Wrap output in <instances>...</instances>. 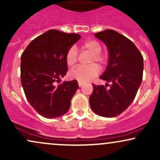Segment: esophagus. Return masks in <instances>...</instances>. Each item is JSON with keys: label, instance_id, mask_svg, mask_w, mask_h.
Here are the masks:
<instances>
[{"label": "esophagus", "instance_id": "esophagus-1", "mask_svg": "<svg viewBox=\"0 0 160 160\" xmlns=\"http://www.w3.org/2000/svg\"><path fill=\"white\" fill-rule=\"evenodd\" d=\"M84 83H85V82H82V81H78V85H79V86H80H80H82V85H83Z\"/></svg>", "mask_w": 160, "mask_h": 160}]
</instances>
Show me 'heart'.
<instances>
[{
    "instance_id": "obj_1",
    "label": "heart",
    "mask_w": 160,
    "mask_h": 160,
    "mask_svg": "<svg viewBox=\"0 0 160 160\" xmlns=\"http://www.w3.org/2000/svg\"><path fill=\"white\" fill-rule=\"evenodd\" d=\"M80 48L83 50L90 52L92 56L89 58V64L88 66H78L70 71V77L76 79L79 81L87 82L95 78L100 72V68L96 64L103 66L107 62V57L102 51V45L95 40H87L80 46ZM65 61L69 67H73L78 62V50L76 47H71L67 51L65 55Z\"/></svg>"
}]
</instances>
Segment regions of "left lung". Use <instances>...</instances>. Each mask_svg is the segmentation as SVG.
<instances>
[{"label":"left lung","mask_w":160,"mask_h":160,"mask_svg":"<svg viewBox=\"0 0 160 160\" xmlns=\"http://www.w3.org/2000/svg\"><path fill=\"white\" fill-rule=\"evenodd\" d=\"M95 36L108 49V65L100 77L108 83L92 84L89 104L96 114L114 117L126 111L135 99L142 82L144 59L133 42L116 31L108 29L95 33Z\"/></svg>","instance_id":"1"}]
</instances>
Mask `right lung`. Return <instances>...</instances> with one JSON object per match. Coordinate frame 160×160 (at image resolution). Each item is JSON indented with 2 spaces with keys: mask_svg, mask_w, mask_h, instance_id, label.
Listing matches in <instances>:
<instances>
[{
  "mask_svg": "<svg viewBox=\"0 0 160 160\" xmlns=\"http://www.w3.org/2000/svg\"><path fill=\"white\" fill-rule=\"evenodd\" d=\"M81 38L78 34L47 31L29 43L21 56V82L27 100L46 118L68 111L79 86L76 80L60 81L68 71L67 51Z\"/></svg>",
  "mask_w": 160,
  "mask_h": 160,
  "instance_id": "obj_1",
  "label": "right lung"
}]
</instances>
